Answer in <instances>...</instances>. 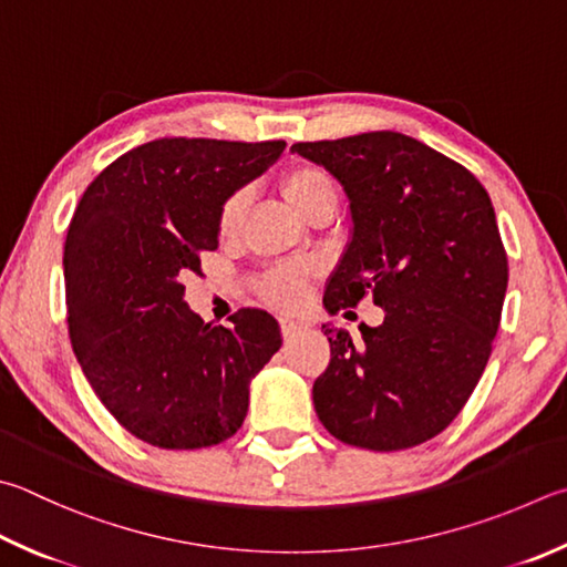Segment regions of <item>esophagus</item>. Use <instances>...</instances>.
<instances>
[{"label":"esophagus","mask_w":567,"mask_h":567,"mask_svg":"<svg viewBox=\"0 0 567 567\" xmlns=\"http://www.w3.org/2000/svg\"><path fill=\"white\" fill-rule=\"evenodd\" d=\"M280 329H282V337H285V339H292V337L300 334L302 329H307V324L297 322V319H282V322H280Z\"/></svg>","instance_id":"esophagus-1"}]
</instances>
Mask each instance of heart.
<instances>
[{"instance_id":"obj_1","label":"heart","mask_w":567,"mask_h":567,"mask_svg":"<svg viewBox=\"0 0 567 567\" xmlns=\"http://www.w3.org/2000/svg\"><path fill=\"white\" fill-rule=\"evenodd\" d=\"M280 193L287 205L295 213L307 218L317 205L337 200V188L332 178L327 176L322 168L310 166V163H297L290 166L280 178ZM245 208H248V193L235 190L223 200L218 210V233L223 238H230L240 230ZM317 275V265L312 262H275L260 280H257V290H260L262 300H267L280 310H295L305 302L310 285Z\"/></svg>"}]
</instances>
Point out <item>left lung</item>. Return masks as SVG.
Returning a JSON list of instances; mask_svg holds the SVG:
<instances>
[{
  "label": "left lung",
  "instance_id": "left-lung-1",
  "mask_svg": "<svg viewBox=\"0 0 567 567\" xmlns=\"http://www.w3.org/2000/svg\"><path fill=\"white\" fill-rule=\"evenodd\" d=\"M344 188L352 238L324 290L337 315L369 295L379 327L322 324L329 367L312 401L334 439L401 451L441 434L486 369L508 287L491 198L461 163L404 133L295 143Z\"/></svg>",
  "mask_w": 567,
  "mask_h": 567
}]
</instances>
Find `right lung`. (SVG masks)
Returning a JSON list of instances; mask_svg holds the SVG:
<instances>
[{
    "label": "right lung",
    "instance_id": "add662e5",
    "mask_svg": "<svg viewBox=\"0 0 567 567\" xmlns=\"http://www.w3.org/2000/svg\"><path fill=\"white\" fill-rule=\"evenodd\" d=\"M285 141L158 138L89 185L64 245L66 322L113 419L158 449H205L243 426L250 382L282 347L280 324L240 310L205 324L183 280L218 248V210L272 166Z\"/></svg>",
    "mask_w": 567,
    "mask_h": 567
}]
</instances>
